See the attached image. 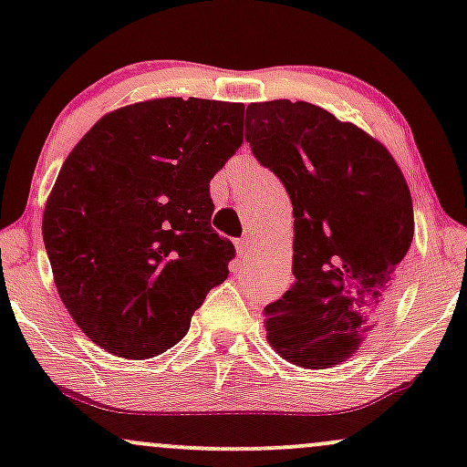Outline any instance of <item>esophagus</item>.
Wrapping results in <instances>:
<instances>
[{
  "label": "esophagus",
  "instance_id": "34e87169",
  "mask_svg": "<svg viewBox=\"0 0 467 467\" xmlns=\"http://www.w3.org/2000/svg\"><path fill=\"white\" fill-rule=\"evenodd\" d=\"M234 245H237L239 256H245L252 250V245H254V241H252L250 234H244V237L237 239V244H234Z\"/></svg>",
  "mask_w": 467,
  "mask_h": 467
}]
</instances>
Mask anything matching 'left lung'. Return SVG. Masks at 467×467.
I'll return each mask as SVG.
<instances>
[{
    "label": "left lung",
    "mask_w": 467,
    "mask_h": 467,
    "mask_svg": "<svg viewBox=\"0 0 467 467\" xmlns=\"http://www.w3.org/2000/svg\"><path fill=\"white\" fill-rule=\"evenodd\" d=\"M245 142L294 208L292 287L265 307L267 340L289 362L327 368L387 314L415 219L393 155L305 100L248 105Z\"/></svg>",
    "instance_id": "obj_1"
}]
</instances>
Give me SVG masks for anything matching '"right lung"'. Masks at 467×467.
<instances>
[{
    "mask_svg": "<svg viewBox=\"0 0 467 467\" xmlns=\"http://www.w3.org/2000/svg\"><path fill=\"white\" fill-rule=\"evenodd\" d=\"M244 103L155 99L80 138L47 197L44 244L69 316L99 347L142 360L186 336L228 276L211 180L244 142Z\"/></svg>",
    "mask_w": 467,
    "mask_h": 467,
    "instance_id": "1",
    "label": "right lung"
}]
</instances>
